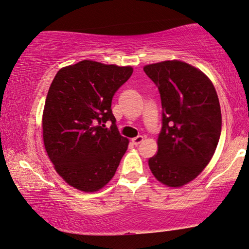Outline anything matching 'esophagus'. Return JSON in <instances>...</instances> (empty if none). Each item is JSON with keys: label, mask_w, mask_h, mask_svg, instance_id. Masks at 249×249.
<instances>
[{"label": "esophagus", "mask_w": 249, "mask_h": 249, "mask_svg": "<svg viewBox=\"0 0 249 249\" xmlns=\"http://www.w3.org/2000/svg\"><path fill=\"white\" fill-rule=\"evenodd\" d=\"M143 140H144L143 136H136V137H134V139H132V143L135 146H137L139 144H141L142 142H143Z\"/></svg>", "instance_id": "esophagus-1"}]
</instances>
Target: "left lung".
Instances as JSON below:
<instances>
[{"label":"left lung","instance_id":"8db88e82","mask_svg":"<svg viewBox=\"0 0 249 249\" xmlns=\"http://www.w3.org/2000/svg\"><path fill=\"white\" fill-rule=\"evenodd\" d=\"M159 89L161 129L159 152L148 160L153 175L179 187L200 174L214 155L222 132V113L213 83L199 70L180 61L146 65Z\"/></svg>","mask_w":249,"mask_h":249}]
</instances>
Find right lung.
<instances>
[{
  "label": "right lung",
  "instance_id": "obj_1",
  "mask_svg": "<svg viewBox=\"0 0 249 249\" xmlns=\"http://www.w3.org/2000/svg\"><path fill=\"white\" fill-rule=\"evenodd\" d=\"M131 66L82 61L58 71L43 112V141L58 175L83 192H96L112 179L128 146L112 112L116 90ZM106 121L111 127L105 126Z\"/></svg>",
  "mask_w": 249,
  "mask_h": 249
}]
</instances>
